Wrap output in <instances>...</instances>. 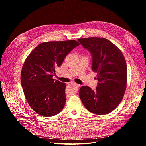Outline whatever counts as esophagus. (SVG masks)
I'll return each instance as SVG.
<instances>
[{
    "label": "esophagus",
    "instance_id": "obj_1",
    "mask_svg": "<svg viewBox=\"0 0 146 146\" xmlns=\"http://www.w3.org/2000/svg\"><path fill=\"white\" fill-rule=\"evenodd\" d=\"M73 84H74L75 86H76V87H80V85H79V84H77V83H76V82H73Z\"/></svg>",
    "mask_w": 146,
    "mask_h": 146
}]
</instances>
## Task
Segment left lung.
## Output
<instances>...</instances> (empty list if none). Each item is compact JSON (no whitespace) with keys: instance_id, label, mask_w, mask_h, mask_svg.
<instances>
[{"instance_id":"obj_1","label":"left lung","mask_w":146,"mask_h":146,"mask_svg":"<svg viewBox=\"0 0 146 146\" xmlns=\"http://www.w3.org/2000/svg\"><path fill=\"white\" fill-rule=\"evenodd\" d=\"M78 42L92 56V70L97 73L95 90L82 86L80 98L86 108L97 115L108 114L121 102L126 90L127 68L121 50L105 38H79Z\"/></svg>"}]
</instances>
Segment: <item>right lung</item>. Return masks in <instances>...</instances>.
Here are the masks:
<instances>
[{
    "instance_id": "1",
    "label": "right lung",
    "mask_w": 146,
    "mask_h": 146,
    "mask_svg": "<svg viewBox=\"0 0 146 146\" xmlns=\"http://www.w3.org/2000/svg\"><path fill=\"white\" fill-rule=\"evenodd\" d=\"M80 44L76 40L48 41L38 45L27 57L21 74L26 99L37 114L51 117L59 114L66 102V83L52 78L55 69Z\"/></svg>"
}]
</instances>
